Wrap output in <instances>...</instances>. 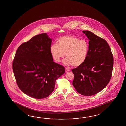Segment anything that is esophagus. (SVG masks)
<instances>
[{
  "mask_svg": "<svg viewBox=\"0 0 126 126\" xmlns=\"http://www.w3.org/2000/svg\"><path fill=\"white\" fill-rule=\"evenodd\" d=\"M65 70L66 72H68L69 71V69L68 68H65Z\"/></svg>",
  "mask_w": 126,
  "mask_h": 126,
  "instance_id": "1",
  "label": "esophagus"
}]
</instances>
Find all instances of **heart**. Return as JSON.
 I'll return each instance as SVG.
<instances>
[{
    "instance_id": "heart-1",
    "label": "heart",
    "mask_w": 126,
    "mask_h": 126,
    "mask_svg": "<svg viewBox=\"0 0 126 126\" xmlns=\"http://www.w3.org/2000/svg\"><path fill=\"white\" fill-rule=\"evenodd\" d=\"M58 43L50 47L51 54L56 62H60L65 55L67 58L63 61L65 65L78 67L84 63L89 50V44L86 40L67 35L59 38Z\"/></svg>"
}]
</instances>
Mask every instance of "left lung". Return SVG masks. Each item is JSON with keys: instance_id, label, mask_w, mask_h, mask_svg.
<instances>
[{"instance_id": "1", "label": "left lung", "mask_w": 126, "mask_h": 126, "mask_svg": "<svg viewBox=\"0 0 126 126\" xmlns=\"http://www.w3.org/2000/svg\"><path fill=\"white\" fill-rule=\"evenodd\" d=\"M89 41L87 58L84 63L72 69L73 85L84 96H92L102 91L111 78L113 58L111 48L104 39L89 31H82Z\"/></svg>"}]
</instances>
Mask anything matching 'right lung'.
<instances>
[{
    "label": "right lung",
    "mask_w": 126,
    "mask_h": 126,
    "mask_svg": "<svg viewBox=\"0 0 126 126\" xmlns=\"http://www.w3.org/2000/svg\"><path fill=\"white\" fill-rule=\"evenodd\" d=\"M51 43L46 33L34 36L18 47L13 63L18 87L24 94L36 99L52 94L56 80L65 73L64 67L53 62Z\"/></svg>",
    "instance_id": "add662e5"
}]
</instances>
